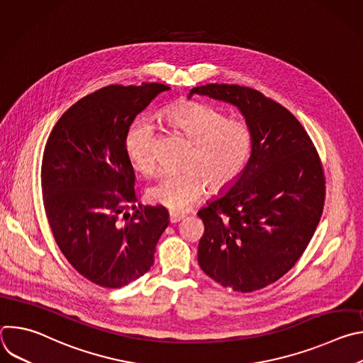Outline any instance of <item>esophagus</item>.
Here are the masks:
<instances>
[{
	"instance_id": "esophagus-1",
	"label": "esophagus",
	"mask_w": 363,
	"mask_h": 363,
	"mask_svg": "<svg viewBox=\"0 0 363 363\" xmlns=\"http://www.w3.org/2000/svg\"><path fill=\"white\" fill-rule=\"evenodd\" d=\"M181 220H184V214L174 213V211L169 213V223H171V224H177V223H179Z\"/></svg>"
}]
</instances>
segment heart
Masks as SVG:
<instances>
[{"instance_id": "1", "label": "heart", "mask_w": 363, "mask_h": 363, "mask_svg": "<svg viewBox=\"0 0 363 363\" xmlns=\"http://www.w3.org/2000/svg\"><path fill=\"white\" fill-rule=\"evenodd\" d=\"M161 122L191 142L182 172L164 174L146 191L150 202L172 211H184L198 201L206 188L221 192L241 177L254 147V132L248 122L233 119L223 109L201 101H184L161 112ZM157 129L147 119L135 121L125 139L130 165L152 174L157 168L153 145Z\"/></svg>"}]
</instances>
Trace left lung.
Here are the masks:
<instances>
[{
	"label": "left lung",
	"instance_id": "left-lung-1",
	"mask_svg": "<svg viewBox=\"0 0 363 363\" xmlns=\"http://www.w3.org/2000/svg\"><path fill=\"white\" fill-rule=\"evenodd\" d=\"M194 94L233 103L254 132L241 177L198 211L199 267L234 291L260 290L296 264L316 231L326 195L320 157L301 123L262 91L211 83Z\"/></svg>",
	"mask_w": 363,
	"mask_h": 363
}]
</instances>
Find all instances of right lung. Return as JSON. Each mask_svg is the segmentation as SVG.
Returning a JSON list of instances; mask_svg holds the SVG:
<instances>
[{"mask_svg": "<svg viewBox=\"0 0 363 363\" xmlns=\"http://www.w3.org/2000/svg\"><path fill=\"white\" fill-rule=\"evenodd\" d=\"M161 83L111 84L65 112L51 130L41 161L45 217L62 254L89 281L119 289L153 264L169 224L165 206L136 208L135 174L125 139Z\"/></svg>", "mask_w": 363, "mask_h": 363, "instance_id": "right-lung-1", "label": "right lung"}]
</instances>
